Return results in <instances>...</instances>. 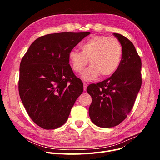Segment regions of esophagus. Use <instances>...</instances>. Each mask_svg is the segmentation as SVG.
<instances>
[{
  "label": "esophagus",
  "mask_w": 160,
  "mask_h": 160,
  "mask_svg": "<svg viewBox=\"0 0 160 160\" xmlns=\"http://www.w3.org/2000/svg\"><path fill=\"white\" fill-rule=\"evenodd\" d=\"M87 88H88V84H87L86 83H85V82H83V89H84V91H86Z\"/></svg>",
  "instance_id": "obj_1"
}]
</instances>
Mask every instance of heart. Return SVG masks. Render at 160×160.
I'll use <instances>...</instances> for the list:
<instances>
[{
  "label": "heart",
  "mask_w": 160,
  "mask_h": 160,
  "mask_svg": "<svg viewBox=\"0 0 160 160\" xmlns=\"http://www.w3.org/2000/svg\"><path fill=\"white\" fill-rule=\"evenodd\" d=\"M81 51L72 49L69 53L72 69L81 72L88 65L91 66L82 73L85 81H93L101 75L108 77L117 71L123 56V47L115 38L95 36L81 45Z\"/></svg>",
  "instance_id": "heart-1"
}]
</instances>
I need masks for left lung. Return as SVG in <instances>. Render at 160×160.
I'll use <instances>...</instances> for the list:
<instances>
[{"label":"left lung","mask_w":160,"mask_h":160,"mask_svg":"<svg viewBox=\"0 0 160 160\" xmlns=\"http://www.w3.org/2000/svg\"><path fill=\"white\" fill-rule=\"evenodd\" d=\"M113 35L123 47L118 69L107 79L87 88L92 98L89 117L95 125L105 128L116 126L127 118L142 83V61L133 43L120 34Z\"/></svg>","instance_id":"left-lung-1"}]
</instances>
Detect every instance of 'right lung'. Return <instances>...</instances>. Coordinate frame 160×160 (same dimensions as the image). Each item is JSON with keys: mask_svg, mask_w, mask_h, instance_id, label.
<instances>
[{"mask_svg": "<svg viewBox=\"0 0 160 160\" xmlns=\"http://www.w3.org/2000/svg\"><path fill=\"white\" fill-rule=\"evenodd\" d=\"M89 32L40 37L22 58L18 91L28 115L38 126L54 129L69 118L83 84L69 65V53Z\"/></svg>", "mask_w": 160, "mask_h": 160, "instance_id": "right-lung-1", "label": "right lung"}]
</instances>
